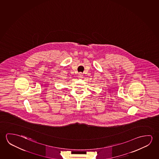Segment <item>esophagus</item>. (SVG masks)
Wrapping results in <instances>:
<instances>
[{
	"mask_svg": "<svg viewBox=\"0 0 159 159\" xmlns=\"http://www.w3.org/2000/svg\"><path fill=\"white\" fill-rule=\"evenodd\" d=\"M79 77H80V78H81V77H82L83 76V74H82V73H79Z\"/></svg>",
	"mask_w": 159,
	"mask_h": 159,
	"instance_id": "esophagus-1",
	"label": "esophagus"
}]
</instances>
